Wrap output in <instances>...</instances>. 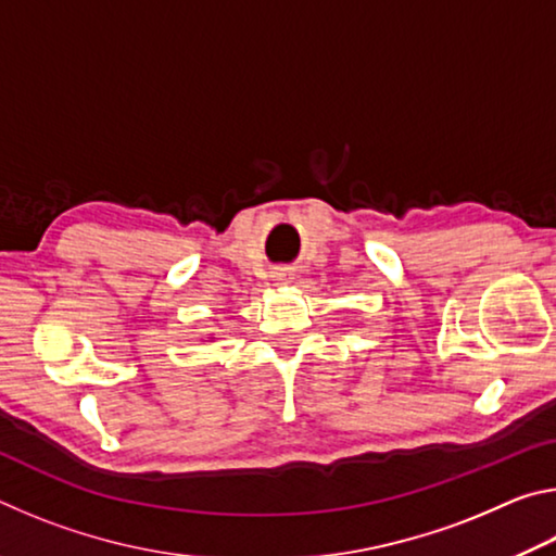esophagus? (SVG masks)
<instances>
[{"instance_id":"obj_1","label":"esophagus","mask_w":556,"mask_h":556,"mask_svg":"<svg viewBox=\"0 0 556 556\" xmlns=\"http://www.w3.org/2000/svg\"><path fill=\"white\" fill-rule=\"evenodd\" d=\"M271 279H275V285L285 287V285H291V279H294V269L289 267H279L275 275H271Z\"/></svg>"}]
</instances>
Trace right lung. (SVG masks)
I'll use <instances>...</instances> for the list:
<instances>
[{
  "mask_svg": "<svg viewBox=\"0 0 556 556\" xmlns=\"http://www.w3.org/2000/svg\"><path fill=\"white\" fill-rule=\"evenodd\" d=\"M208 341H213V336H208Z\"/></svg>",
  "mask_w": 556,
  "mask_h": 556,
  "instance_id": "obj_1",
  "label": "right lung"
}]
</instances>
